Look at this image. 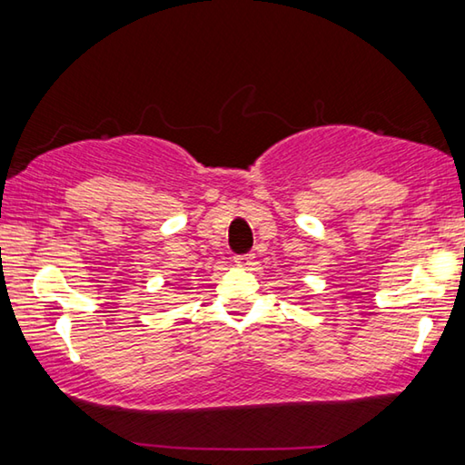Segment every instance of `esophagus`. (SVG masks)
<instances>
[{"label": "esophagus", "instance_id": "esophagus-1", "mask_svg": "<svg viewBox=\"0 0 465 465\" xmlns=\"http://www.w3.org/2000/svg\"><path fill=\"white\" fill-rule=\"evenodd\" d=\"M252 261H254V254L252 252H248V254H235L233 256V262L242 266V269H248V266L252 264Z\"/></svg>", "mask_w": 465, "mask_h": 465}]
</instances>
